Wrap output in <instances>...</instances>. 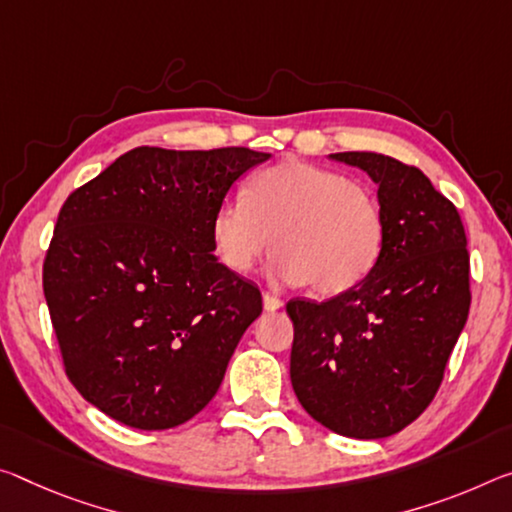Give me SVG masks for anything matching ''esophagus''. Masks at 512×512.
I'll return each mask as SVG.
<instances>
[{
  "instance_id": "1",
  "label": "esophagus",
  "mask_w": 512,
  "mask_h": 512,
  "mask_svg": "<svg viewBox=\"0 0 512 512\" xmlns=\"http://www.w3.org/2000/svg\"><path fill=\"white\" fill-rule=\"evenodd\" d=\"M262 300H264V310L266 312H275V310H280V307H282V300L271 296V294H262Z\"/></svg>"
}]
</instances>
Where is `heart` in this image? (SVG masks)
I'll return each instance as SVG.
<instances>
[{"mask_svg":"<svg viewBox=\"0 0 512 512\" xmlns=\"http://www.w3.org/2000/svg\"><path fill=\"white\" fill-rule=\"evenodd\" d=\"M385 223L378 200L337 170L285 159L230 198L212 216L214 253L225 269L248 273L271 243V273L321 296L358 287L383 250Z\"/></svg>","mask_w":512,"mask_h":512,"instance_id":"heart-1","label":"heart"}]
</instances>
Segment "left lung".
Returning <instances> with one entry per match:
<instances>
[{"label": "left lung", "mask_w": 512, "mask_h": 512, "mask_svg": "<svg viewBox=\"0 0 512 512\" xmlns=\"http://www.w3.org/2000/svg\"><path fill=\"white\" fill-rule=\"evenodd\" d=\"M378 184L385 237L358 287L323 303L294 298L291 385L332 433L380 440L433 401L467 323L469 253L458 209L415 166L376 152H335Z\"/></svg>", "instance_id": "8db88e82"}]
</instances>
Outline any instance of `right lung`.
I'll list each match as a JSON object with an SVG mask.
<instances>
[{"mask_svg":"<svg viewBox=\"0 0 512 512\" xmlns=\"http://www.w3.org/2000/svg\"><path fill=\"white\" fill-rule=\"evenodd\" d=\"M269 157L145 145L63 202L43 291L70 383L104 415L164 431L214 399L262 294L212 255V216Z\"/></svg>","mask_w":512,"mask_h":512,"instance_id":"right-lung-1","label":"right lung"}]
</instances>
